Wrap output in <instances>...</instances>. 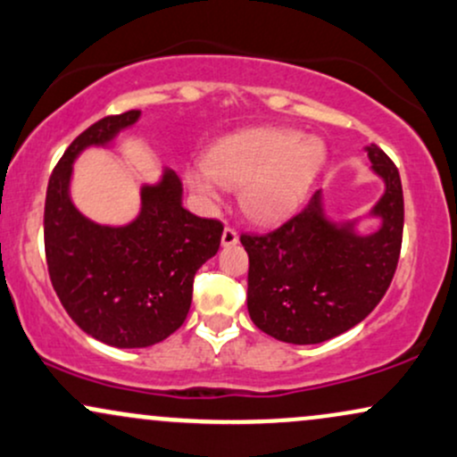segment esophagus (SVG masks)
I'll return each mask as SVG.
<instances>
[{
	"instance_id": "esophagus-1",
	"label": "esophagus",
	"mask_w": 457,
	"mask_h": 457,
	"mask_svg": "<svg viewBox=\"0 0 457 457\" xmlns=\"http://www.w3.org/2000/svg\"><path fill=\"white\" fill-rule=\"evenodd\" d=\"M236 243H238V232H236L234 228H229V225H225L223 236H221V245L223 246H234Z\"/></svg>"
}]
</instances>
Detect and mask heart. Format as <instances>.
I'll return each instance as SVG.
<instances>
[{
	"label": "heart",
	"instance_id": "obj_1",
	"mask_svg": "<svg viewBox=\"0 0 457 457\" xmlns=\"http://www.w3.org/2000/svg\"><path fill=\"white\" fill-rule=\"evenodd\" d=\"M322 162L318 139L292 129H251L219 141L204 167L188 171L187 182L208 199L221 187H243V211L255 221L272 223L301 206Z\"/></svg>",
	"mask_w": 457,
	"mask_h": 457
}]
</instances>
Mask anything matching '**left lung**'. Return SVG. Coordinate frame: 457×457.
Listing matches in <instances>:
<instances>
[{"label":"left lung","mask_w":457,"mask_h":457,"mask_svg":"<svg viewBox=\"0 0 457 457\" xmlns=\"http://www.w3.org/2000/svg\"><path fill=\"white\" fill-rule=\"evenodd\" d=\"M385 193L371 214L378 232L359 236L354 223L324 217L316 191L295 217L269 234H240L249 255L246 307L260 330L286 344H322L374 312L395 275L403 232V195L395 162L367 145Z\"/></svg>","instance_id":"1"}]
</instances>
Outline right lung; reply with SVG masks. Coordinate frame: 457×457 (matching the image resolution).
Here are the masks:
<instances>
[{
    "mask_svg": "<svg viewBox=\"0 0 457 457\" xmlns=\"http://www.w3.org/2000/svg\"><path fill=\"white\" fill-rule=\"evenodd\" d=\"M127 112L94 122L68 145L49 178L45 255L54 290L83 333L113 348H148L187 320L199 266L219 251L223 223L182 208V182L167 170L141 187V212L122 228L98 225L72 204V162L137 122Z\"/></svg>",
    "mask_w": 457,
    "mask_h": 457,
    "instance_id": "1",
    "label": "right lung"
}]
</instances>
